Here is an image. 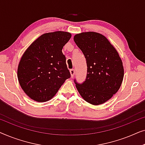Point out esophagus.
Wrapping results in <instances>:
<instances>
[{
    "instance_id": "obj_1",
    "label": "esophagus",
    "mask_w": 145,
    "mask_h": 145,
    "mask_svg": "<svg viewBox=\"0 0 145 145\" xmlns=\"http://www.w3.org/2000/svg\"><path fill=\"white\" fill-rule=\"evenodd\" d=\"M70 73H71V77L74 76V73H75V71H74V69H71V70H70Z\"/></svg>"
}]
</instances>
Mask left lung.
<instances>
[{
    "instance_id": "obj_1",
    "label": "left lung",
    "mask_w": 145,
    "mask_h": 145,
    "mask_svg": "<svg viewBox=\"0 0 145 145\" xmlns=\"http://www.w3.org/2000/svg\"><path fill=\"white\" fill-rule=\"evenodd\" d=\"M74 41L87 63L86 79L82 84L75 82L77 90L90 104H104L121 85L124 76L121 59L116 48L101 33L82 32L74 35Z\"/></svg>"
}]
</instances>
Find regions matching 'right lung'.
Instances as JSON below:
<instances>
[{
	"mask_svg": "<svg viewBox=\"0 0 145 145\" xmlns=\"http://www.w3.org/2000/svg\"><path fill=\"white\" fill-rule=\"evenodd\" d=\"M71 33H43L25 51L18 67V79L27 96L37 102L52 99L71 74L62 49Z\"/></svg>",
	"mask_w": 145,
	"mask_h": 145,
	"instance_id": "add662e5",
	"label": "right lung"
}]
</instances>
